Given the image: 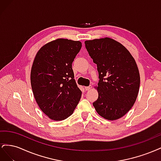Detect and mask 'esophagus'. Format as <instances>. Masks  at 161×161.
<instances>
[{
  "instance_id": "1",
  "label": "esophagus",
  "mask_w": 161,
  "mask_h": 161,
  "mask_svg": "<svg viewBox=\"0 0 161 161\" xmlns=\"http://www.w3.org/2000/svg\"><path fill=\"white\" fill-rule=\"evenodd\" d=\"M85 90H86V91H89V90L92 88V85H89V86H85Z\"/></svg>"
}]
</instances>
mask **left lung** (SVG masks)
<instances>
[{
	"label": "left lung",
	"instance_id": "1",
	"mask_svg": "<svg viewBox=\"0 0 161 161\" xmlns=\"http://www.w3.org/2000/svg\"><path fill=\"white\" fill-rule=\"evenodd\" d=\"M85 44L99 72V97L92 105L103 118L119 119L134 105L138 94L140 79L136 62L113 39L87 40Z\"/></svg>",
	"mask_w": 161,
	"mask_h": 161
}]
</instances>
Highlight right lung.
<instances>
[{
  "mask_svg": "<svg viewBox=\"0 0 161 161\" xmlns=\"http://www.w3.org/2000/svg\"><path fill=\"white\" fill-rule=\"evenodd\" d=\"M79 41L57 39L40 48L33 62L31 85L41 110L53 120L69 118L82 92L74 79L72 62L81 49Z\"/></svg>",
  "mask_w": 161,
  "mask_h": 161,
  "instance_id": "obj_1",
  "label": "right lung"
}]
</instances>
